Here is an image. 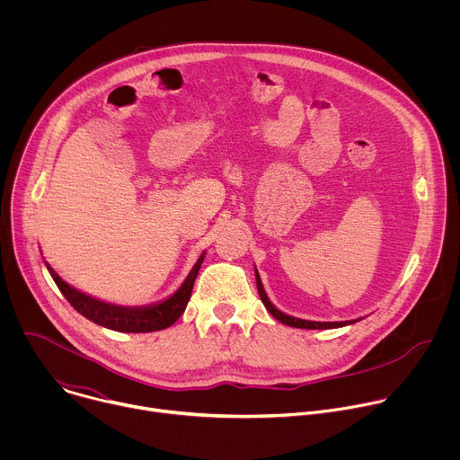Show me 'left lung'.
Masks as SVG:
<instances>
[{
  "mask_svg": "<svg viewBox=\"0 0 460 460\" xmlns=\"http://www.w3.org/2000/svg\"><path fill=\"white\" fill-rule=\"evenodd\" d=\"M256 288H258L260 300L264 302L266 309H268V311H270L277 320H280V322H282V323H286V325L300 327V330H330V327H342V325L353 323L351 320H348V322H311V320H302V318L289 316V314H286V313L279 311V309L270 302V298H268V295H266V291H264V286H261V280H260L258 273H256Z\"/></svg>",
  "mask_w": 460,
  "mask_h": 460,
  "instance_id": "8db88e82",
  "label": "left lung"
}]
</instances>
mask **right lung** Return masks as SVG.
Masks as SVG:
<instances>
[{
	"label": "right lung",
	"mask_w": 460,
	"mask_h": 460,
	"mask_svg": "<svg viewBox=\"0 0 460 460\" xmlns=\"http://www.w3.org/2000/svg\"><path fill=\"white\" fill-rule=\"evenodd\" d=\"M206 252L200 254L199 261H196L194 268L190 270L189 277L181 284V288L167 300L147 305V307H121V305H112L105 304L102 300H96L89 295L80 293L78 289L71 288L67 282H63L56 271L47 264V270L56 282L58 289L63 293V296L69 300V304L85 318L91 322L107 327V330L119 332V333H151V332H160L165 330V327L172 325L180 314L185 311L187 302L192 293V286L196 280V275H199L202 261H204Z\"/></svg>",
	"instance_id": "obj_1"
}]
</instances>
